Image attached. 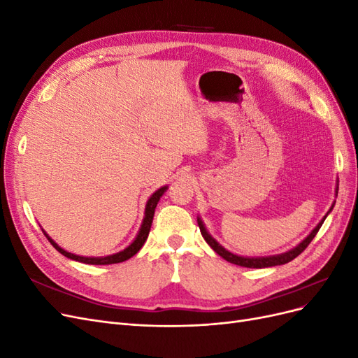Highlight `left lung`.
Masks as SVG:
<instances>
[{
  "label": "left lung",
  "mask_w": 358,
  "mask_h": 358,
  "mask_svg": "<svg viewBox=\"0 0 358 358\" xmlns=\"http://www.w3.org/2000/svg\"><path fill=\"white\" fill-rule=\"evenodd\" d=\"M338 191H339V179H338V183H336V196H338ZM334 203L331 204V208L329 209V212L326 213V216L317 224L315 229H313L305 239H303L297 246H294L292 249H289V251L287 252H282V254H276V255H268V257H242V255H237V254H233L230 252L229 249H225L221 243L216 242L212 234L208 231V229H206V225L203 224L200 216H197V222H199V227H200V231H201V236L204 237V241L208 242V245L213 249V251L221 255L224 259H227L229 263H233V264H237V266H242V267H249V268H264V267H273V266H280V264H287L289 263L291 259H294L297 255H300L303 251H305L306 246L312 242L313 237L317 236L318 230L321 229V225L324 222V220L327 218V215L331 212V209L334 208Z\"/></svg>",
  "instance_id": "1"
}]
</instances>
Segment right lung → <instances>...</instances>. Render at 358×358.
Segmentation results:
<instances>
[{
    "instance_id": "right-lung-1",
    "label": "right lung",
    "mask_w": 358,
    "mask_h": 358,
    "mask_svg": "<svg viewBox=\"0 0 358 358\" xmlns=\"http://www.w3.org/2000/svg\"><path fill=\"white\" fill-rule=\"evenodd\" d=\"M167 185L166 187H161L159 189H157L152 196L149 197V200L146 201V208H145V216H143V221H142V225H140L138 229V233L137 236L134 237V241L129 243L125 249H122V251H119L116 254H112V255H106V257H83V255H76V254H71L69 251H66V249L61 248L55 241L52 239V237L43 230V233H45V236L48 237V241L52 243V246L57 249L58 252H61L64 257H67L70 259H74V262H79V263H85V264H95V266H104V264H116V263H122V262H127L128 258H131L133 255H136L140 248H142L148 239L149 236V230H150V225H152V220H154V213H155V208L157 204L159 201V199L162 197V194H164L167 191Z\"/></svg>"
}]
</instances>
